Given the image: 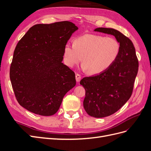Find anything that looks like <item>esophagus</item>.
Wrapping results in <instances>:
<instances>
[{"label": "esophagus", "instance_id": "1", "mask_svg": "<svg viewBox=\"0 0 151 151\" xmlns=\"http://www.w3.org/2000/svg\"><path fill=\"white\" fill-rule=\"evenodd\" d=\"M81 76L80 74H76V79L77 83H79V82L81 81Z\"/></svg>", "mask_w": 151, "mask_h": 151}]
</instances>
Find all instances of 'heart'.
I'll list each match as a JSON object with an SVG mask.
<instances>
[{
  "instance_id": "heart-1",
  "label": "heart",
  "mask_w": 151,
  "mask_h": 151,
  "mask_svg": "<svg viewBox=\"0 0 151 151\" xmlns=\"http://www.w3.org/2000/svg\"><path fill=\"white\" fill-rule=\"evenodd\" d=\"M120 45L115 38L94 35L77 38L74 43H67L63 49L66 64L74 67L83 58V67L91 74H98L110 67L119 56Z\"/></svg>"
}]
</instances>
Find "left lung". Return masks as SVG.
<instances>
[{"instance_id":"left-lung-1","label":"left lung","mask_w":151,"mask_h":151,"mask_svg":"<svg viewBox=\"0 0 151 151\" xmlns=\"http://www.w3.org/2000/svg\"><path fill=\"white\" fill-rule=\"evenodd\" d=\"M95 31L113 35L120 45L119 56L106 70L86 77L80 82L86 90L83 105L89 115L103 118L112 115L129 99L139 69V61L132 41L113 28H98Z\"/></svg>"}]
</instances>
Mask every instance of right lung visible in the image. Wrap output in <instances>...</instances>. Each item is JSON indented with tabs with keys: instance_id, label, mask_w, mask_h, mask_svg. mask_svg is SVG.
<instances>
[{
	"instance_id": "obj_1",
	"label": "right lung",
	"mask_w": 151,
	"mask_h": 151,
	"mask_svg": "<svg viewBox=\"0 0 151 151\" xmlns=\"http://www.w3.org/2000/svg\"><path fill=\"white\" fill-rule=\"evenodd\" d=\"M78 28L70 21L32 26L17 43L10 79L17 102L36 115L51 116L76 84L75 73L62 62L63 49Z\"/></svg>"
}]
</instances>
